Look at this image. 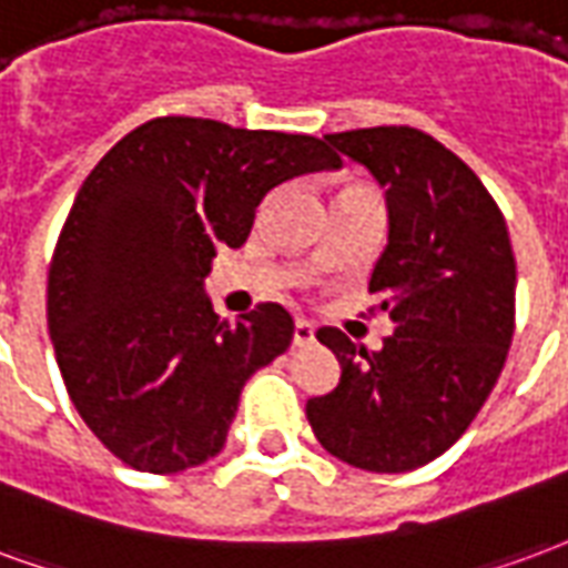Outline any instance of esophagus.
<instances>
[{"instance_id":"obj_1","label":"esophagus","mask_w":568,"mask_h":568,"mask_svg":"<svg viewBox=\"0 0 568 568\" xmlns=\"http://www.w3.org/2000/svg\"><path fill=\"white\" fill-rule=\"evenodd\" d=\"M314 342V326L308 321H296L293 324V345L296 347H305Z\"/></svg>"}]
</instances>
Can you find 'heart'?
<instances>
[{
  "label": "heart",
  "instance_id": "1",
  "mask_svg": "<svg viewBox=\"0 0 568 568\" xmlns=\"http://www.w3.org/2000/svg\"><path fill=\"white\" fill-rule=\"evenodd\" d=\"M354 190H366V187H363V184H347V187L342 190V193H354Z\"/></svg>",
  "mask_w": 568,
  "mask_h": 568
}]
</instances>
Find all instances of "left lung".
<instances>
[{
	"label": "left lung",
	"mask_w": 568,
	"mask_h": 568,
	"mask_svg": "<svg viewBox=\"0 0 568 568\" xmlns=\"http://www.w3.org/2000/svg\"><path fill=\"white\" fill-rule=\"evenodd\" d=\"M369 169L387 196L390 239L369 293L396 324L381 351L317 329L338 357L333 393L305 415L333 457L408 471L457 442L494 390L515 335V254L481 178L415 126L326 135ZM375 312V308H372Z\"/></svg>",
	"instance_id": "1"
}]
</instances>
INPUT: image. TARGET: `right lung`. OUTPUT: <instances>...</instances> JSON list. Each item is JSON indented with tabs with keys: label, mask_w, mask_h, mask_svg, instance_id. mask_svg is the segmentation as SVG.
<instances>
[{
	"label": "right lung",
	"mask_w": 568,
	"mask_h": 568,
	"mask_svg": "<svg viewBox=\"0 0 568 568\" xmlns=\"http://www.w3.org/2000/svg\"><path fill=\"white\" fill-rule=\"evenodd\" d=\"M342 156L314 135L153 118L74 196L48 272V329L69 399L105 448L169 475L221 454L244 381L284 354L293 317L260 302L223 321L202 293L268 190Z\"/></svg>",
	"instance_id": "obj_1"
}]
</instances>
